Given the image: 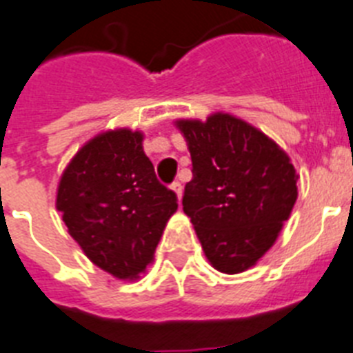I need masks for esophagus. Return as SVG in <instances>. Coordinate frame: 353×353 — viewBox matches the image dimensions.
<instances>
[{
  "label": "esophagus",
  "mask_w": 353,
  "mask_h": 353,
  "mask_svg": "<svg viewBox=\"0 0 353 353\" xmlns=\"http://www.w3.org/2000/svg\"><path fill=\"white\" fill-rule=\"evenodd\" d=\"M170 188H172V192H174V194H176L177 201H181V197H183V186H181V183H179V181L172 183Z\"/></svg>",
  "instance_id": "1"
}]
</instances>
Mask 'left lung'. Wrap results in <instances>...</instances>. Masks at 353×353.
<instances>
[{"label":"left lung","mask_w":353,"mask_h":353,"mask_svg":"<svg viewBox=\"0 0 353 353\" xmlns=\"http://www.w3.org/2000/svg\"><path fill=\"white\" fill-rule=\"evenodd\" d=\"M192 156L183 212L206 259L226 274L253 268L298 199L291 159L271 138L228 112L177 120Z\"/></svg>","instance_id":"left-lung-1"}]
</instances>
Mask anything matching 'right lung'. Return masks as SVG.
Here are the masks:
<instances>
[{
	"label": "right lung",
	"mask_w": 353,
	"mask_h": 353,
	"mask_svg": "<svg viewBox=\"0 0 353 353\" xmlns=\"http://www.w3.org/2000/svg\"><path fill=\"white\" fill-rule=\"evenodd\" d=\"M143 134L114 129L94 136L62 172L57 210L94 265L136 280L177 210V197L156 177Z\"/></svg>",
	"instance_id": "obj_1"
}]
</instances>
